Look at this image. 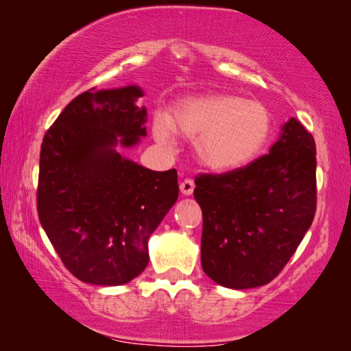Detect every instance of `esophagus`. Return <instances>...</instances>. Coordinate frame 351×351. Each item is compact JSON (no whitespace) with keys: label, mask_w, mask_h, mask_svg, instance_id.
<instances>
[{"label":"esophagus","mask_w":351,"mask_h":351,"mask_svg":"<svg viewBox=\"0 0 351 351\" xmlns=\"http://www.w3.org/2000/svg\"><path fill=\"white\" fill-rule=\"evenodd\" d=\"M193 190H195V182L191 179H184L180 182V191L185 196H190L191 193H193Z\"/></svg>","instance_id":"1"}]
</instances>
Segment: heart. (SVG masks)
I'll list each match as a JSON object with an SVG mask.
<instances>
[{"instance_id":"1","label":"heart","mask_w":351,"mask_h":351,"mask_svg":"<svg viewBox=\"0 0 351 351\" xmlns=\"http://www.w3.org/2000/svg\"><path fill=\"white\" fill-rule=\"evenodd\" d=\"M177 132L196 137V155L206 167L219 172L237 171L265 152L273 118L262 102L241 95H195L177 102L172 118L165 113L153 118V136L162 145H174Z\"/></svg>"}]
</instances>
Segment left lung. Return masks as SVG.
I'll use <instances>...</instances> for the list:
<instances>
[{
  "instance_id": "1",
  "label": "left lung",
  "mask_w": 351,
  "mask_h": 351,
  "mask_svg": "<svg viewBox=\"0 0 351 351\" xmlns=\"http://www.w3.org/2000/svg\"><path fill=\"white\" fill-rule=\"evenodd\" d=\"M201 267L230 289H251L278 276L294 256L316 210L313 136L291 118L270 153L241 169L201 174Z\"/></svg>"
}]
</instances>
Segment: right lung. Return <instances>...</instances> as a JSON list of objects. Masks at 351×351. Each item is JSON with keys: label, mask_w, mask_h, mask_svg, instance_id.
<instances>
[{"label": "right lung", "mask_w": 351, "mask_h": 351, "mask_svg": "<svg viewBox=\"0 0 351 351\" xmlns=\"http://www.w3.org/2000/svg\"><path fill=\"white\" fill-rule=\"evenodd\" d=\"M138 86L80 94L43 138L38 217L80 281L126 285L148 265V238L179 196L177 171L119 155L147 136Z\"/></svg>", "instance_id": "right-lung-1"}]
</instances>
